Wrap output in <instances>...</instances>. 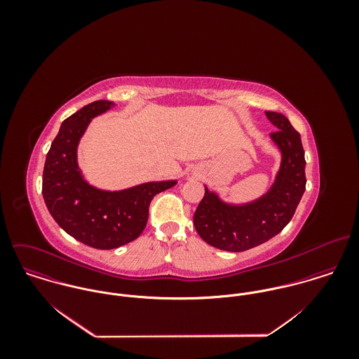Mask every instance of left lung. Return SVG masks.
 Wrapping results in <instances>:
<instances>
[{
    "instance_id": "1",
    "label": "left lung",
    "mask_w": 359,
    "mask_h": 359,
    "mask_svg": "<svg viewBox=\"0 0 359 359\" xmlns=\"http://www.w3.org/2000/svg\"><path fill=\"white\" fill-rule=\"evenodd\" d=\"M278 128L271 140L282 154L280 168L269 191L246 205H229L205 187L194 224L205 243L225 252H245L278 235L292 219L306 191V158L300 134L276 111H265Z\"/></svg>"
}]
</instances>
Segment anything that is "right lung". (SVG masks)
<instances>
[{
	"label": "right lung",
	"mask_w": 359,
	"mask_h": 359,
	"mask_svg": "<svg viewBox=\"0 0 359 359\" xmlns=\"http://www.w3.org/2000/svg\"><path fill=\"white\" fill-rule=\"evenodd\" d=\"M113 106L110 101H95L67 117L51 144L43 172V196L53 219L79 242L101 250L135 241L147 226L152 199L177 184L145 182L110 192L83 178L79 142L91 120Z\"/></svg>",
	"instance_id": "obj_1"
}]
</instances>
